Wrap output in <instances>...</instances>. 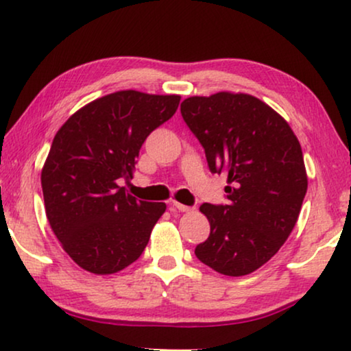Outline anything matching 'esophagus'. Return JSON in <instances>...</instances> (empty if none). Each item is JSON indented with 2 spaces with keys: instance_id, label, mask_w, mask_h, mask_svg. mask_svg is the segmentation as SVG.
<instances>
[{
  "instance_id": "1",
  "label": "esophagus",
  "mask_w": 351,
  "mask_h": 351,
  "mask_svg": "<svg viewBox=\"0 0 351 351\" xmlns=\"http://www.w3.org/2000/svg\"><path fill=\"white\" fill-rule=\"evenodd\" d=\"M172 208H174V209H177V210H179V213H190V210H191V208H190V206L180 204V203H177V201H174V203H172Z\"/></svg>"
}]
</instances>
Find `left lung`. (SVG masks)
<instances>
[{
  "label": "left lung",
  "instance_id": "obj_1",
  "mask_svg": "<svg viewBox=\"0 0 351 351\" xmlns=\"http://www.w3.org/2000/svg\"><path fill=\"white\" fill-rule=\"evenodd\" d=\"M180 112L210 172H225L228 184V204H201L210 234L196 257L222 275H249L280 251L299 219L308 186L299 138L280 113L249 94L195 95Z\"/></svg>",
  "mask_w": 351,
  "mask_h": 351
}]
</instances>
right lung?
Wrapping results in <instances>:
<instances>
[{
    "mask_svg": "<svg viewBox=\"0 0 351 351\" xmlns=\"http://www.w3.org/2000/svg\"><path fill=\"white\" fill-rule=\"evenodd\" d=\"M179 102L176 94L118 90L84 105L57 131L41 171L46 217L83 270L113 275L145 249L166 204L134 198L119 184L132 179L142 143Z\"/></svg>",
    "mask_w": 351,
    "mask_h": 351,
    "instance_id": "1",
    "label": "right lung"
}]
</instances>
